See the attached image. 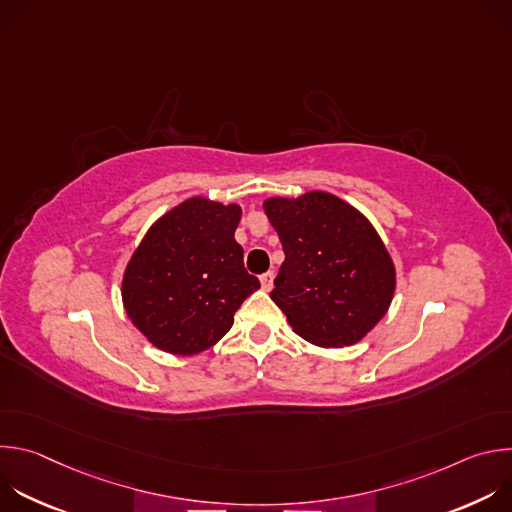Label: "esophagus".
I'll return each mask as SVG.
<instances>
[{
    "instance_id": "esophagus-1",
    "label": "esophagus",
    "mask_w": 512,
    "mask_h": 512,
    "mask_svg": "<svg viewBox=\"0 0 512 512\" xmlns=\"http://www.w3.org/2000/svg\"><path fill=\"white\" fill-rule=\"evenodd\" d=\"M259 279H261V287H263L265 291H269V289L273 287V271H267V273H263Z\"/></svg>"
}]
</instances>
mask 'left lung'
I'll use <instances>...</instances> for the list:
<instances>
[{
    "instance_id": "8db88e82",
    "label": "left lung",
    "mask_w": 512,
    "mask_h": 512,
    "mask_svg": "<svg viewBox=\"0 0 512 512\" xmlns=\"http://www.w3.org/2000/svg\"><path fill=\"white\" fill-rule=\"evenodd\" d=\"M263 210L285 253L271 300L289 326L324 348L362 340L387 314L397 283L369 218L322 190L267 198Z\"/></svg>"
}]
</instances>
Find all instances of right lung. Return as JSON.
Returning a JSON list of instances; mask_svg holds the SVG:
<instances>
[{
    "instance_id": "obj_1",
    "label": "right lung",
    "mask_w": 512,
    "mask_h": 512,
    "mask_svg": "<svg viewBox=\"0 0 512 512\" xmlns=\"http://www.w3.org/2000/svg\"><path fill=\"white\" fill-rule=\"evenodd\" d=\"M239 221V204L192 196L160 216L133 251L123 308L156 348L180 356L210 348L259 289L235 241Z\"/></svg>"
}]
</instances>
